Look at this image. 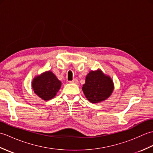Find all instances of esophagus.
I'll list each match as a JSON object with an SVG mask.
<instances>
[{
	"instance_id": "1",
	"label": "esophagus",
	"mask_w": 153,
	"mask_h": 153,
	"mask_svg": "<svg viewBox=\"0 0 153 153\" xmlns=\"http://www.w3.org/2000/svg\"><path fill=\"white\" fill-rule=\"evenodd\" d=\"M70 83H74V84H77L78 83V80H77V79H75L72 81H70L69 82Z\"/></svg>"
}]
</instances>
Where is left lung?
<instances>
[{
    "label": "left lung",
    "mask_w": 153,
    "mask_h": 153,
    "mask_svg": "<svg viewBox=\"0 0 153 153\" xmlns=\"http://www.w3.org/2000/svg\"><path fill=\"white\" fill-rule=\"evenodd\" d=\"M114 89V85L112 78L100 69L90 71L82 87L87 99L94 104L106 100L112 95Z\"/></svg>",
    "instance_id": "8db88e82"
}]
</instances>
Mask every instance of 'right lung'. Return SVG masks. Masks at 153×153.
<instances>
[{
  "label": "right lung",
  "instance_id": "add662e5",
  "mask_svg": "<svg viewBox=\"0 0 153 153\" xmlns=\"http://www.w3.org/2000/svg\"><path fill=\"white\" fill-rule=\"evenodd\" d=\"M61 85L60 81L51 70L37 75L31 82V87L34 93L44 100L53 99L56 95Z\"/></svg>",
  "mask_w": 153,
  "mask_h": 153
}]
</instances>
